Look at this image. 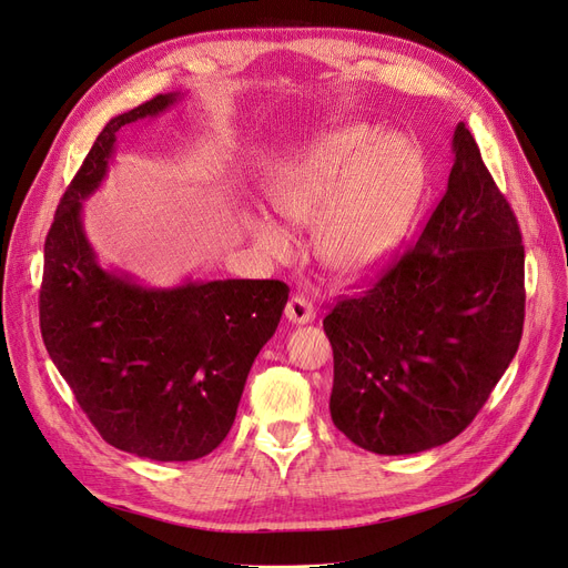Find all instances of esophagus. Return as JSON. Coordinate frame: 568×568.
Here are the masks:
<instances>
[{"instance_id": "34e87169", "label": "esophagus", "mask_w": 568, "mask_h": 568, "mask_svg": "<svg viewBox=\"0 0 568 568\" xmlns=\"http://www.w3.org/2000/svg\"><path fill=\"white\" fill-rule=\"evenodd\" d=\"M285 317L294 325H306L315 317L313 302L306 297V294H292L287 306H285Z\"/></svg>"}]
</instances>
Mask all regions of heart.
I'll list each match as a JSON object with an SVG mask.
<instances>
[{
    "mask_svg": "<svg viewBox=\"0 0 568 568\" xmlns=\"http://www.w3.org/2000/svg\"><path fill=\"white\" fill-rule=\"evenodd\" d=\"M420 179L408 141L351 122L308 141L271 185V200L285 223L317 225L315 251L329 268L357 276L397 248ZM251 232L268 253H292V236L271 217L253 215Z\"/></svg>",
    "mask_w": 568,
    "mask_h": 568,
    "instance_id": "obj_1",
    "label": "heart"
}]
</instances>
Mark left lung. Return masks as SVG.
<instances>
[{
  "label": "left lung",
  "instance_id": "obj_1",
  "mask_svg": "<svg viewBox=\"0 0 568 568\" xmlns=\"http://www.w3.org/2000/svg\"><path fill=\"white\" fill-rule=\"evenodd\" d=\"M453 153L448 190L417 243L323 320L332 420L378 455L423 453L462 434L523 338L520 225L464 122Z\"/></svg>",
  "mask_w": 568,
  "mask_h": 568
}]
</instances>
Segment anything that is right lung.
Returning <instances> with one entry per match:
<instances>
[{
  "label": "right lung",
  "mask_w": 568,
  "mask_h": 568,
  "mask_svg": "<svg viewBox=\"0 0 568 568\" xmlns=\"http://www.w3.org/2000/svg\"><path fill=\"white\" fill-rule=\"evenodd\" d=\"M176 100L158 94L106 122L48 230L39 290L45 351L88 420L113 448L155 462L200 459L223 443L290 294L283 281L143 287L97 264L83 200L106 176L118 130Z\"/></svg>",
  "instance_id": "obj_1"
}]
</instances>
